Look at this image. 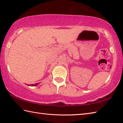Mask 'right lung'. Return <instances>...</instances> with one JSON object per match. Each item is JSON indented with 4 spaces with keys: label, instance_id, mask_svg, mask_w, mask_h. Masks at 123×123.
<instances>
[{
    "label": "right lung",
    "instance_id": "1",
    "mask_svg": "<svg viewBox=\"0 0 123 123\" xmlns=\"http://www.w3.org/2000/svg\"><path fill=\"white\" fill-rule=\"evenodd\" d=\"M39 84V83H35V84H33V85H28V86H37Z\"/></svg>",
    "mask_w": 123,
    "mask_h": 123
}]
</instances>
